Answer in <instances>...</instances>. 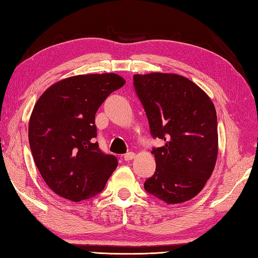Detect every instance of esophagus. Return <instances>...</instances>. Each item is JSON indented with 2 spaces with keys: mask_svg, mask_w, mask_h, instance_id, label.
<instances>
[{
  "mask_svg": "<svg viewBox=\"0 0 258 258\" xmlns=\"http://www.w3.org/2000/svg\"><path fill=\"white\" fill-rule=\"evenodd\" d=\"M134 157H135V153L128 152V153H126V154L124 155V160H125L126 162H130V161H132Z\"/></svg>",
  "mask_w": 258,
  "mask_h": 258,
  "instance_id": "1",
  "label": "esophagus"
}]
</instances>
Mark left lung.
I'll use <instances>...</instances> for the list:
<instances>
[{
	"mask_svg": "<svg viewBox=\"0 0 258 258\" xmlns=\"http://www.w3.org/2000/svg\"><path fill=\"white\" fill-rule=\"evenodd\" d=\"M133 79L152 136L165 142L152 151L156 169L144 188L167 204L187 202L204 188L215 167V106L199 85L182 75L155 72Z\"/></svg>",
	"mask_w": 258,
	"mask_h": 258,
	"instance_id": "1",
	"label": "left lung"
}]
</instances>
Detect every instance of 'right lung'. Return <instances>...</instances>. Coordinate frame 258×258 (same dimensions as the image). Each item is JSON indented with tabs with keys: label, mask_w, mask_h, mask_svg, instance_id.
<instances>
[{
	"label": "right lung",
	"mask_w": 258,
	"mask_h": 258,
	"mask_svg": "<svg viewBox=\"0 0 258 258\" xmlns=\"http://www.w3.org/2000/svg\"><path fill=\"white\" fill-rule=\"evenodd\" d=\"M125 80L114 73L75 75L51 85L35 103L29 122L34 163L54 193L72 202L91 199L117 167L98 149L95 114Z\"/></svg>",
	"instance_id": "obj_1"
}]
</instances>
